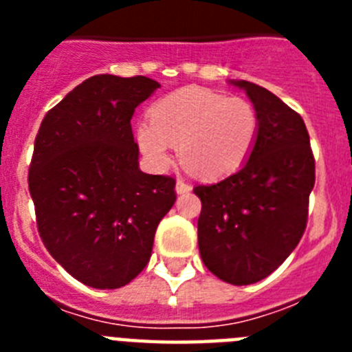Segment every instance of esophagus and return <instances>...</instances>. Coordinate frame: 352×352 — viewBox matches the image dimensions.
I'll list each match as a JSON object with an SVG mask.
<instances>
[{"instance_id": "1", "label": "esophagus", "mask_w": 352, "mask_h": 352, "mask_svg": "<svg viewBox=\"0 0 352 352\" xmlns=\"http://www.w3.org/2000/svg\"><path fill=\"white\" fill-rule=\"evenodd\" d=\"M190 190H192V186L188 185L185 179H178V182H176V192H178V194H186V192H190Z\"/></svg>"}]
</instances>
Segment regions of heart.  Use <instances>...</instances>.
Wrapping results in <instances>:
<instances>
[{
	"label": "heart",
	"mask_w": 352,
	"mask_h": 352,
	"mask_svg": "<svg viewBox=\"0 0 352 352\" xmlns=\"http://www.w3.org/2000/svg\"><path fill=\"white\" fill-rule=\"evenodd\" d=\"M149 120L135 126V142L155 169H166L170 146L203 178H220L243 166L256 146L259 116L243 96L182 88L155 102Z\"/></svg>",
	"instance_id": "b5f03b06"
}]
</instances>
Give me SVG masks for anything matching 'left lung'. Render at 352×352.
<instances>
[{
  "instance_id": "1",
  "label": "left lung",
  "mask_w": 352,
  "mask_h": 352,
  "mask_svg": "<svg viewBox=\"0 0 352 352\" xmlns=\"http://www.w3.org/2000/svg\"><path fill=\"white\" fill-rule=\"evenodd\" d=\"M245 89L259 116L250 157L234 174L199 185V252L204 266L232 285L263 280L289 257L307 227L316 183L310 138L296 111L257 84Z\"/></svg>"
}]
</instances>
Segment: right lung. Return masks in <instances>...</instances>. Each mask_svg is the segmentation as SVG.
I'll return each instance as SVG.
<instances>
[{
	"mask_svg": "<svg viewBox=\"0 0 352 352\" xmlns=\"http://www.w3.org/2000/svg\"><path fill=\"white\" fill-rule=\"evenodd\" d=\"M157 88L144 76H93L45 114L36 133L28 183L38 234L89 287L132 282L176 201L174 178L139 169L130 125L135 107Z\"/></svg>",
	"mask_w": 352,
	"mask_h": 352,
	"instance_id": "1",
	"label": "right lung"
}]
</instances>
